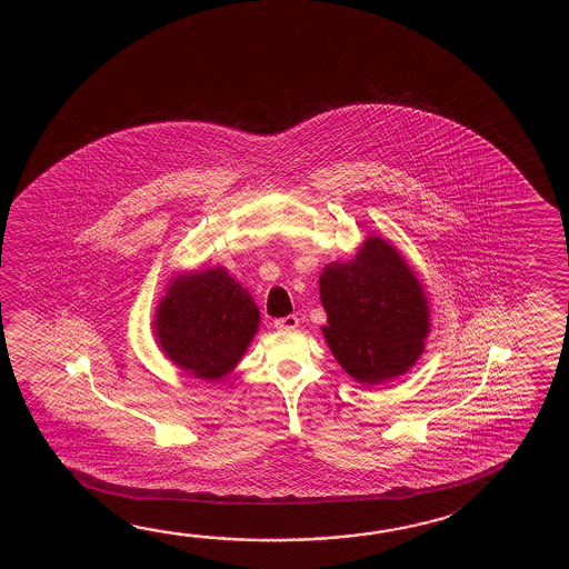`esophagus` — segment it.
Masks as SVG:
<instances>
[{
	"label": "esophagus",
	"mask_w": 569,
	"mask_h": 569,
	"mask_svg": "<svg viewBox=\"0 0 569 569\" xmlns=\"http://www.w3.org/2000/svg\"><path fill=\"white\" fill-rule=\"evenodd\" d=\"M299 326V317L297 315H287V317H280L274 321V327L279 329V331H290V329H297Z\"/></svg>",
	"instance_id": "34e87169"
}]
</instances>
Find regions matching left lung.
<instances>
[{"mask_svg":"<svg viewBox=\"0 0 569 569\" xmlns=\"http://www.w3.org/2000/svg\"><path fill=\"white\" fill-rule=\"evenodd\" d=\"M327 326L341 368L363 385L405 375L423 353L429 305L411 267L387 240L366 238L350 262H331L319 277Z\"/></svg>","mask_w":569,"mask_h":569,"instance_id":"obj_1","label":"left lung"}]
</instances>
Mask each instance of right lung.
<instances>
[{"label":"right lung","instance_id":"obj_1","mask_svg":"<svg viewBox=\"0 0 569 569\" xmlns=\"http://www.w3.org/2000/svg\"><path fill=\"white\" fill-rule=\"evenodd\" d=\"M260 323L250 292L223 267L179 274L158 302V346L187 375L221 380L242 360Z\"/></svg>","mask_w":569,"mask_h":569}]
</instances>
